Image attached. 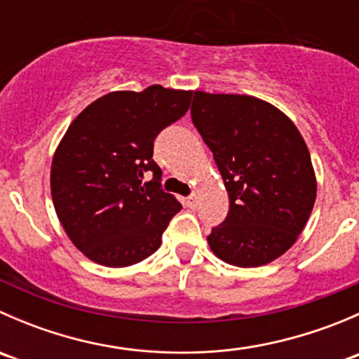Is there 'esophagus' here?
Returning <instances> with one entry per match:
<instances>
[{"label": "esophagus", "instance_id": "1", "mask_svg": "<svg viewBox=\"0 0 359 359\" xmlns=\"http://www.w3.org/2000/svg\"><path fill=\"white\" fill-rule=\"evenodd\" d=\"M186 203H187V206H191V208H193V206H196V194H191V196L186 200Z\"/></svg>", "mask_w": 359, "mask_h": 359}]
</instances>
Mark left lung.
I'll list each match as a JSON object with an SVG mask.
<instances>
[{
  "label": "left lung",
  "instance_id": "obj_1",
  "mask_svg": "<svg viewBox=\"0 0 359 359\" xmlns=\"http://www.w3.org/2000/svg\"><path fill=\"white\" fill-rule=\"evenodd\" d=\"M191 118L213 153L229 212L208 240L238 267L283 255L306 227L316 200L311 154L292 119L250 95L194 92Z\"/></svg>",
  "mask_w": 359,
  "mask_h": 359
}]
</instances>
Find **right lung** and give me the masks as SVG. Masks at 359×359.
<instances>
[{
	"instance_id": "obj_1",
	"label": "right lung",
	"mask_w": 359,
	"mask_h": 359,
	"mask_svg": "<svg viewBox=\"0 0 359 359\" xmlns=\"http://www.w3.org/2000/svg\"><path fill=\"white\" fill-rule=\"evenodd\" d=\"M193 92L147 86L111 92L69 125L52 159L50 187L69 240L90 260L126 267L153 255L182 205L161 189L154 139L189 109ZM153 172L149 183H142Z\"/></svg>"
}]
</instances>
